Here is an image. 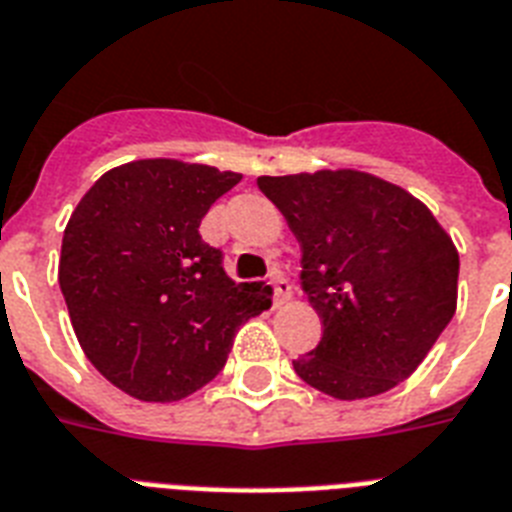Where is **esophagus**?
<instances>
[{"mask_svg":"<svg viewBox=\"0 0 512 512\" xmlns=\"http://www.w3.org/2000/svg\"><path fill=\"white\" fill-rule=\"evenodd\" d=\"M270 284H273V294H276V305H284V302L292 299V284H289V278L281 270L270 273Z\"/></svg>","mask_w":512,"mask_h":512,"instance_id":"esophagus-1","label":"esophagus"}]
</instances>
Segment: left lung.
Segmentation results:
<instances>
[{
    "mask_svg": "<svg viewBox=\"0 0 512 512\" xmlns=\"http://www.w3.org/2000/svg\"><path fill=\"white\" fill-rule=\"evenodd\" d=\"M299 242V284L323 323L297 376L334 400L410 378L458 307L460 257L421 199L363 170L260 176Z\"/></svg>",
    "mask_w": 512,
    "mask_h": 512,
    "instance_id": "1",
    "label": "left lung"
}]
</instances>
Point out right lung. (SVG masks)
<instances>
[{
  "label": "right lung",
  "instance_id": "add662e5",
  "mask_svg": "<svg viewBox=\"0 0 512 512\" xmlns=\"http://www.w3.org/2000/svg\"><path fill=\"white\" fill-rule=\"evenodd\" d=\"M242 173L149 157L107 170L70 215L60 289L83 355L120 392L176 402L213 381L270 305L236 284L199 223Z\"/></svg>",
  "mask_w": 512,
  "mask_h": 512
}]
</instances>
